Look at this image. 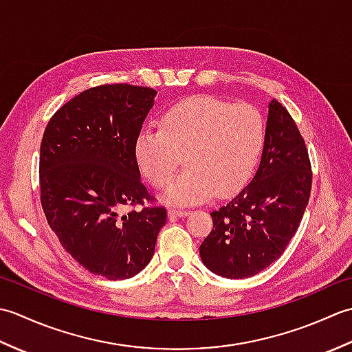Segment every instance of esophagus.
<instances>
[{
	"instance_id": "1",
	"label": "esophagus",
	"mask_w": 352,
	"mask_h": 352,
	"mask_svg": "<svg viewBox=\"0 0 352 352\" xmlns=\"http://www.w3.org/2000/svg\"><path fill=\"white\" fill-rule=\"evenodd\" d=\"M189 213V210H180V208H170V210H168L169 218H184V216H188Z\"/></svg>"
}]
</instances>
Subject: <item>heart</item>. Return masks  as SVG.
Masks as SVG:
<instances>
[{"label": "heart", "instance_id": "heart-1", "mask_svg": "<svg viewBox=\"0 0 352 352\" xmlns=\"http://www.w3.org/2000/svg\"><path fill=\"white\" fill-rule=\"evenodd\" d=\"M265 145V121L250 104L193 95L163 111L160 130L144 129L134 157L146 180L164 188L185 155L188 169L168 186L163 199L190 206L213 192L227 197L242 189Z\"/></svg>", "mask_w": 352, "mask_h": 352}]
</instances>
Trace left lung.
Segmentation results:
<instances>
[{"instance_id":"left-lung-1","label":"left lung","mask_w":352,"mask_h":352,"mask_svg":"<svg viewBox=\"0 0 352 352\" xmlns=\"http://www.w3.org/2000/svg\"><path fill=\"white\" fill-rule=\"evenodd\" d=\"M310 189L304 139L289 111L272 100L256 175L210 213L213 230L199 246L206 267L223 278H248L274 263L300 227Z\"/></svg>"}]
</instances>
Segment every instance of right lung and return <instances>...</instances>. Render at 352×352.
Here are the masks:
<instances>
[{"label": "right lung", "mask_w": 352, "mask_h": 352, "mask_svg": "<svg viewBox=\"0 0 352 352\" xmlns=\"http://www.w3.org/2000/svg\"><path fill=\"white\" fill-rule=\"evenodd\" d=\"M154 89L104 85L87 89L58 109L43 133L41 203L51 230L89 272L125 280L151 261L166 208L121 214L148 197L134 142Z\"/></svg>", "instance_id": "right-lung-1"}]
</instances>
